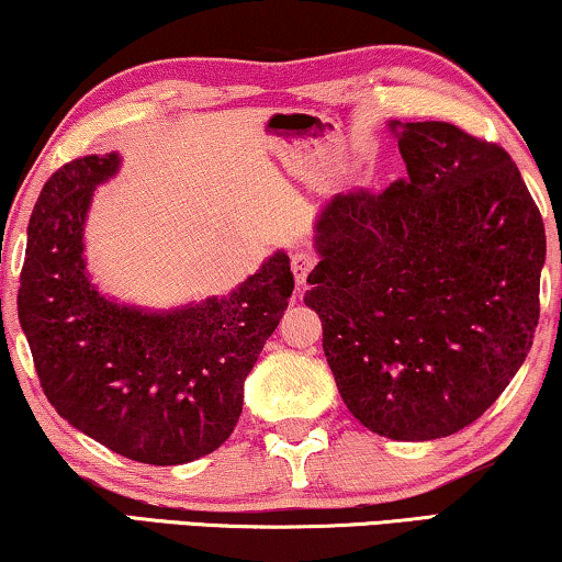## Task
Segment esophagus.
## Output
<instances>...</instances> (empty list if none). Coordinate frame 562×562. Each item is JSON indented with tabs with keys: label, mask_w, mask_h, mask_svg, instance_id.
<instances>
[{
	"label": "esophagus",
	"mask_w": 562,
	"mask_h": 562,
	"mask_svg": "<svg viewBox=\"0 0 562 562\" xmlns=\"http://www.w3.org/2000/svg\"><path fill=\"white\" fill-rule=\"evenodd\" d=\"M316 256L308 248H296L294 256H291V271H294V279L299 286H306L308 273L314 271Z\"/></svg>",
	"instance_id": "obj_1"
}]
</instances>
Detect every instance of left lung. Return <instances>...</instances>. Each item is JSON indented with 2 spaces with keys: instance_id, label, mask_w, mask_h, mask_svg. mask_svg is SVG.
<instances>
[{
  "instance_id": "left-lung-1",
  "label": "left lung",
  "mask_w": 562,
  "mask_h": 562,
  "mask_svg": "<svg viewBox=\"0 0 562 562\" xmlns=\"http://www.w3.org/2000/svg\"><path fill=\"white\" fill-rule=\"evenodd\" d=\"M390 126L408 177L331 198L304 301L349 413L430 441L484 416L530 352L544 225L499 144L446 121Z\"/></svg>"
}]
</instances>
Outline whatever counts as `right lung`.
<instances>
[{"mask_svg":"<svg viewBox=\"0 0 562 562\" xmlns=\"http://www.w3.org/2000/svg\"><path fill=\"white\" fill-rule=\"evenodd\" d=\"M116 154L63 165L35 202L18 312L55 411L121 457L177 467L213 453L243 411V382L286 312L294 273L276 254L233 294L167 314L103 299L83 263V223Z\"/></svg>","mask_w":562,"mask_h":562,"instance_id":"right-lung-1","label":"right lung"}]
</instances>
